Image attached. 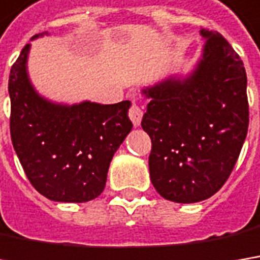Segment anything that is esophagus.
Returning <instances> with one entry per match:
<instances>
[{
	"instance_id": "1",
	"label": "esophagus",
	"mask_w": 260,
	"mask_h": 260,
	"mask_svg": "<svg viewBox=\"0 0 260 260\" xmlns=\"http://www.w3.org/2000/svg\"><path fill=\"white\" fill-rule=\"evenodd\" d=\"M129 117L134 123V126H140L141 123V119H143V110L138 104H132V107L129 109Z\"/></svg>"
}]
</instances>
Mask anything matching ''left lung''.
<instances>
[{"mask_svg": "<svg viewBox=\"0 0 260 260\" xmlns=\"http://www.w3.org/2000/svg\"><path fill=\"white\" fill-rule=\"evenodd\" d=\"M203 54L187 76L143 89L150 100L141 126L151 138L150 178L175 203L212 197L231 175L249 128L247 76L240 55L202 29Z\"/></svg>", "mask_w": 260, "mask_h": 260, "instance_id": "1", "label": "left lung"}]
</instances>
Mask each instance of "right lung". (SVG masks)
I'll use <instances>...</instances> for the list:
<instances>
[{
	"label": "right lung",
	"mask_w": 260,
	"mask_h": 260,
	"mask_svg": "<svg viewBox=\"0 0 260 260\" xmlns=\"http://www.w3.org/2000/svg\"><path fill=\"white\" fill-rule=\"evenodd\" d=\"M48 32L38 34L37 39ZM26 44L11 66L10 134L35 190L53 202L85 203L99 197L116 150L132 129L131 101L61 104L42 97L27 73Z\"/></svg>",
	"instance_id": "right-lung-1"
}]
</instances>
